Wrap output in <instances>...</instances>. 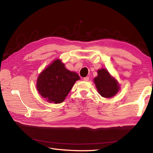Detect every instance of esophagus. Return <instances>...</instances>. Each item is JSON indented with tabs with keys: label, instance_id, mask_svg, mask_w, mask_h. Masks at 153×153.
Returning a JSON list of instances; mask_svg holds the SVG:
<instances>
[{
	"label": "esophagus",
	"instance_id": "obj_1",
	"mask_svg": "<svg viewBox=\"0 0 153 153\" xmlns=\"http://www.w3.org/2000/svg\"><path fill=\"white\" fill-rule=\"evenodd\" d=\"M83 80L85 81V82H87V81L89 80V77H84Z\"/></svg>",
	"mask_w": 153,
	"mask_h": 153
}]
</instances>
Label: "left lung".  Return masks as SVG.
I'll return each instance as SVG.
<instances>
[{"label": "left lung", "instance_id": "8db88e82", "mask_svg": "<svg viewBox=\"0 0 153 153\" xmlns=\"http://www.w3.org/2000/svg\"><path fill=\"white\" fill-rule=\"evenodd\" d=\"M94 82L99 93L105 98L114 96L119 91L118 83L106 69L98 70V76L94 79Z\"/></svg>", "mask_w": 153, "mask_h": 153}]
</instances>
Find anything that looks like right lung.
Instances as JSON below:
<instances>
[{
    "label": "right lung",
    "mask_w": 153,
    "mask_h": 153,
    "mask_svg": "<svg viewBox=\"0 0 153 153\" xmlns=\"http://www.w3.org/2000/svg\"><path fill=\"white\" fill-rule=\"evenodd\" d=\"M79 79L76 72L68 70L60 60H56L39 76L37 89L49 102L60 103Z\"/></svg>",
    "instance_id": "add662e5"
}]
</instances>
